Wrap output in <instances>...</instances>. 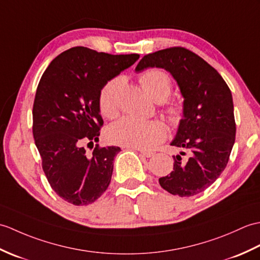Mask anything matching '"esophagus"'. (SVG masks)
I'll return each instance as SVG.
<instances>
[{"mask_svg":"<svg viewBox=\"0 0 260 260\" xmlns=\"http://www.w3.org/2000/svg\"><path fill=\"white\" fill-rule=\"evenodd\" d=\"M139 152H140L141 155H143V157H146V158H150V157H152V155H153V152L145 151V150H139Z\"/></svg>","mask_w":260,"mask_h":260,"instance_id":"1","label":"esophagus"}]
</instances>
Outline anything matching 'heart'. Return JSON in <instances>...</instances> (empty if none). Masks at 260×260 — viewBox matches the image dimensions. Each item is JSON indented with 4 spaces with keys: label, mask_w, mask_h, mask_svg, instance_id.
Masks as SVG:
<instances>
[{
    "label": "heart",
    "mask_w": 260,
    "mask_h": 260,
    "mask_svg": "<svg viewBox=\"0 0 260 260\" xmlns=\"http://www.w3.org/2000/svg\"><path fill=\"white\" fill-rule=\"evenodd\" d=\"M139 81L142 89L154 101H165L172 88L170 77L158 69H151L142 73ZM119 84V79H113L103 86L100 92V110L107 118H113L117 114L115 94ZM168 114L172 123H178L182 114L180 107L171 106L168 109ZM108 137L112 142L120 146L151 149L166 139L167 129L164 123L157 120L123 117L109 128Z\"/></svg>",
    "instance_id": "b5f03b06"
}]
</instances>
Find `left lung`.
I'll list each match as a JSON object with an SVG mask.
<instances>
[{
  "label": "left lung",
  "instance_id": "1",
  "mask_svg": "<svg viewBox=\"0 0 260 260\" xmlns=\"http://www.w3.org/2000/svg\"><path fill=\"white\" fill-rule=\"evenodd\" d=\"M168 71L183 98L182 119L170 145L186 149L174 155V170L159 178L171 194L180 197L203 192L226 168L235 143L236 123L233 95L227 83L203 57L184 48H170L147 54L136 67Z\"/></svg>",
  "mask_w": 260,
  "mask_h": 260
}]
</instances>
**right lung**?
I'll list each match as a JSON object with an SVG mask.
<instances>
[{
  "label": "right lung",
  "mask_w": 260,
  "mask_h": 260,
  "mask_svg": "<svg viewBox=\"0 0 260 260\" xmlns=\"http://www.w3.org/2000/svg\"><path fill=\"white\" fill-rule=\"evenodd\" d=\"M139 56L71 48L50 63L40 80L33 137L50 186L67 203H94L111 181L113 160L121 149L96 146L86 154L83 145L99 140L102 88Z\"/></svg>",
  "instance_id": "1"
}]
</instances>
